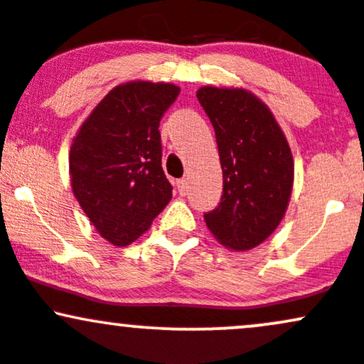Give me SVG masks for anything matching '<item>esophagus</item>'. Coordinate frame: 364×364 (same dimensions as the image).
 I'll list each match as a JSON object with an SVG mask.
<instances>
[{
    "label": "esophagus",
    "mask_w": 364,
    "mask_h": 364,
    "mask_svg": "<svg viewBox=\"0 0 364 364\" xmlns=\"http://www.w3.org/2000/svg\"><path fill=\"white\" fill-rule=\"evenodd\" d=\"M176 186H178V191L181 195H185L186 193V190H188V179H178V181H176Z\"/></svg>",
    "instance_id": "34e87169"
}]
</instances>
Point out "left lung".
Segmentation results:
<instances>
[{
	"mask_svg": "<svg viewBox=\"0 0 364 364\" xmlns=\"http://www.w3.org/2000/svg\"><path fill=\"white\" fill-rule=\"evenodd\" d=\"M197 98L214 126L223 167L221 202L203 219L226 249L250 250L285 215L294 185L292 151L271 110L247 90L203 86Z\"/></svg>",
	"mask_w": 364,
	"mask_h": 364,
	"instance_id": "8db88e82",
	"label": "left lung"
}]
</instances>
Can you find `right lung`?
I'll return each instance as SVG.
<instances>
[{
    "instance_id": "obj_1",
    "label": "right lung",
    "mask_w": 364,
    "mask_h": 364,
    "mask_svg": "<svg viewBox=\"0 0 364 364\" xmlns=\"http://www.w3.org/2000/svg\"><path fill=\"white\" fill-rule=\"evenodd\" d=\"M179 87L119 85L95 107L70 146L72 191L107 242L126 247L149 230L173 197L162 169V115Z\"/></svg>"
}]
</instances>
